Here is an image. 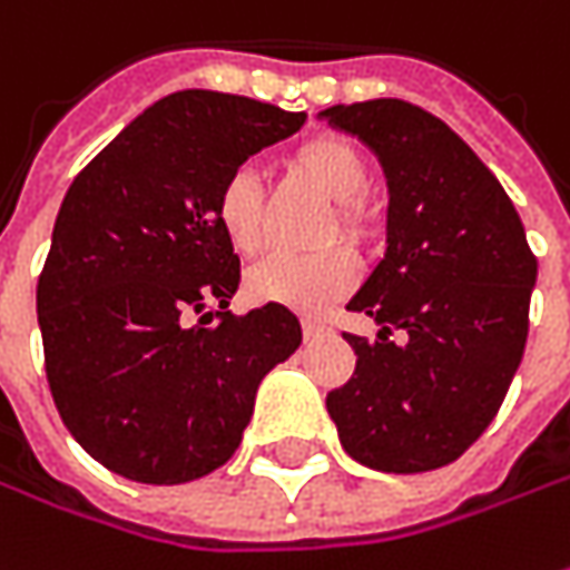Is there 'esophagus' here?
Listing matches in <instances>:
<instances>
[{
	"instance_id": "1",
	"label": "esophagus",
	"mask_w": 570,
	"mask_h": 570,
	"mask_svg": "<svg viewBox=\"0 0 570 570\" xmlns=\"http://www.w3.org/2000/svg\"><path fill=\"white\" fill-rule=\"evenodd\" d=\"M303 331H305V337H318V334H324V331H327V324H324L322 318H315V315H305Z\"/></svg>"
}]
</instances>
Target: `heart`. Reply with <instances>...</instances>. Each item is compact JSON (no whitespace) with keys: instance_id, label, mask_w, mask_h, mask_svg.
Segmentation results:
<instances>
[{"instance_id":"obj_1","label":"heart","mask_w":570,"mask_h":570,"mask_svg":"<svg viewBox=\"0 0 570 570\" xmlns=\"http://www.w3.org/2000/svg\"><path fill=\"white\" fill-rule=\"evenodd\" d=\"M289 169L315 186L334 205V226L360 239L365 233V217L360 195L368 186V164L356 145L337 135L312 138L289 157ZM217 224L226 243L239 255H258L265 246V220H262V191L255 176L239 169L233 173L217 195ZM360 265L346 246H327L308 255L281 252L271 255L248 274V293L262 303H281L289 308H322L356 284Z\"/></svg>"}]
</instances>
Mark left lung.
<instances>
[{
	"instance_id": "1",
	"label": "left lung",
	"mask_w": 570,
	"mask_h": 570,
	"mask_svg": "<svg viewBox=\"0 0 570 570\" xmlns=\"http://www.w3.org/2000/svg\"><path fill=\"white\" fill-rule=\"evenodd\" d=\"M322 119L356 135L387 179V248L346 303L382 331L372 344L344 334L356 372L327 394V413L353 461L439 470L480 439L511 387L537 258L499 179L439 116L384 97Z\"/></svg>"
}]
</instances>
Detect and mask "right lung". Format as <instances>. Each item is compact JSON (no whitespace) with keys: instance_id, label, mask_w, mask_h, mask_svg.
<instances>
[{"instance_id":"add662e5","label":"right lung","mask_w":570,"mask_h":570,"mask_svg":"<svg viewBox=\"0 0 570 570\" xmlns=\"http://www.w3.org/2000/svg\"><path fill=\"white\" fill-rule=\"evenodd\" d=\"M303 122L236 94L176 90L66 191L37 322L56 410L112 473L176 485L224 466L262 379L303 344L286 305L229 312L239 255L217 224L226 179Z\"/></svg>"}]
</instances>
